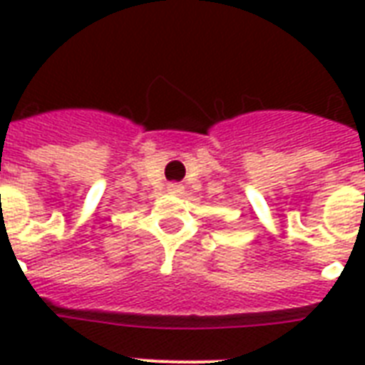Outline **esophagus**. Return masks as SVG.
Here are the masks:
<instances>
[{
	"label": "esophagus",
	"mask_w": 365,
	"mask_h": 365,
	"mask_svg": "<svg viewBox=\"0 0 365 365\" xmlns=\"http://www.w3.org/2000/svg\"><path fill=\"white\" fill-rule=\"evenodd\" d=\"M168 191H170L172 195H180L183 193V187L180 183H170V185H168Z\"/></svg>",
	"instance_id": "obj_1"
}]
</instances>
